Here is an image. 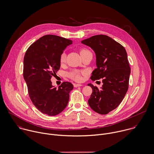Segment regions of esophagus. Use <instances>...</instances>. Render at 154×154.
<instances>
[{"mask_svg":"<svg viewBox=\"0 0 154 154\" xmlns=\"http://www.w3.org/2000/svg\"><path fill=\"white\" fill-rule=\"evenodd\" d=\"M82 85H80V84H74V86L75 88H77V87H80L82 86Z\"/></svg>","mask_w":154,"mask_h":154,"instance_id":"esophagus-1","label":"esophagus"}]
</instances>
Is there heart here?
<instances>
[{
	"label": "heart",
	"mask_w": 154,
	"mask_h": 154,
	"mask_svg": "<svg viewBox=\"0 0 154 154\" xmlns=\"http://www.w3.org/2000/svg\"><path fill=\"white\" fill-rule=\"evenodd\" d=\"M88 51H88L86 49H82L80 51V54H81V55H82L83 54H84ZM65 59H66V54H65V53H63L61 56V60H60L61 62V63L64 62L65 61ZM70 76L72 79H74L75 81H80L82 80V77L80 76L79 72L77 71H74V72H71L70 74Z\"/></svg>",
	"instance_id": "obj_1"
}]
</instances>
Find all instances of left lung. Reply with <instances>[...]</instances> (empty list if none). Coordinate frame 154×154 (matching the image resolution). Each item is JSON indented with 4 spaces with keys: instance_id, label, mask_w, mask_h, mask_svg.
<instances>
[{
    "instance_id": "8db88e82",
    "label": "left lung",
    "mask_w": 154,
    "mask_h": 154,
    "mask_svg": "<svg viewBox=\"0 0 154 154\" xmlns=\"http://www.w3.org/2000/svg\"><path fill=\"white\" fill-rule=\"evenodd\" d=\"M81 42L95 53L97 68L93 71L91 79H103L100 89L91 83L88 85L92 89L88 103L96 112L107 114L120 104L128 88L130 68L126 51L105 35H93Z\"/></svg>"
}]
</instances>
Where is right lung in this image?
<instances>
[{"mask_svg":"<svg viewBox=\"0 0 154 154\" xmlns=\"http://www.w3.org/2000/svg\"><path fill=\"white\" fill-rule=\"evenodd\" d=\"M72 41L55 35H46L27 50L24 58L23 75L30 99L41 112L54 116L68 103L73 85L64 82L58 88L52 86L51 77L61 66V56Z\"/></svg>","mask_w":154,"mask_h":154,"instance_id":"add662e5","label":"right lung"}]
</instances>
